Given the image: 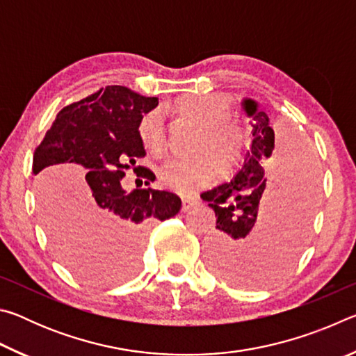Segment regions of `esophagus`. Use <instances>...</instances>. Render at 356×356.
I'll use <instances>...</instances> for the list:
<instances>
[{"instance_id":"34e87169","label":"esophagus","mask_w":356,"mask_h":356,"mask_svg":"<svg viewBox=\"0 0 356 356\" xmlns=\"http://www.w3.org/2000/svg\"><path fill=\"white\" fill-rule=\"evenodd\" d=\"M197 204H200V201L195 200V197H185V200H182V210L184 212H188L193 207H196Z\"/></svg>"}]
</instances>
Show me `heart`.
<instances>
[{"label": "heart", "mask_w": 356, "mask_h": 356, "mask_svg": "<svg viewBox=\"0 0 356 356\" xmlns=\"http://www.w3.org/2000/svg\"><path fill=\"white\" fill-rule=\"evenodd\" d=\"M174 106L184 116L195 119L200 130L190 156H171L156 170L159 182L177 195L191 196L215 177V161L221 168L231 166L242 149V129L229 119L232 108L216 94H188L176 100ZM138 135L144 147L159 154L166 144V124L161 108L144 113L138 124Z\"/></svg>", "instance_id": "b5f03b06"}]
</instances>
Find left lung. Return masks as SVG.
<instances>
[{
  "mask_svg": "<svg viewBox=\"0 0 356 356\" xmlns=\"http://www.w3.org/2000/svg\"><path fill=\"white\" fill-rule=\"evenodd\" d=\"M251 143L227 180L201 197L215 210L206 256L210 268L237 286L256 287L287 272L308 238L318 193V166L297 138L275 143L267 113L243 99Z\"/></svg>",
  "mask_w": 356,
  "mask_h": 356,
  "instance_id": "8db88e82",
  "label": "left lung"
}]
</instances>
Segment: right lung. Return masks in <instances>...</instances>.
<instances>
[{"mask_svg": "<svg viewBox=\"0 0 356 356\" xmlns=\"http://www.w3.org/2000/svg\"><path fill=\"white\" fill-rule=\"evenodd\" d=\"M156 105V97L125 86L102 88L63 108L34 150L42 221L58 256L84 281L130 275L149 222L171 218L182 206L174 193H127L120 184L127 170L141 184L155 180L136 160L146 155L138 124Z\"/></svg>", "mask_w": 356, "mask_h": 356, "instance_id": "1", "label": "right lung"}]
</instances>
